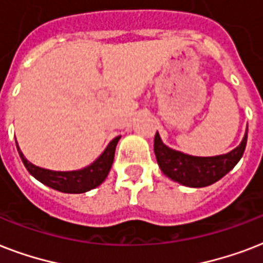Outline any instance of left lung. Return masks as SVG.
<instances>
[{
  "mask_svg": "<svg viewBox=\"0 0 263 263\" xmlns=\"http://www.w3.org/2000/svg\"><path fill=\"white\" fill-rule=\"evenodd\" d=\"M247 144V132L232 152L216 157H194L176 152L162 143L158 132L154 138V153L161 171L173 181L187 187H206L216 183L240 161Z\"/></svg>",
  "mask_w": 263,
  "mask_h": 263,
  "instance_id": "obj_1",
  "label": "left lung"
}]
</instances>
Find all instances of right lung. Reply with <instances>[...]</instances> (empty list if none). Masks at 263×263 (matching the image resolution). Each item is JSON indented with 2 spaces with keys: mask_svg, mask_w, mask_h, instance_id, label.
I'll use <instances>...</instances> for the list:
<instances>
[{
  "mask_svg": "<svg viewBox=\"0 0 263 263\" xmlns=\"http://www.w3.org/2000/svg\"><path fill=\"white\" fill-rule=\"evenodd\" d=\"M119 140L120 136L111 140L110 143L107 144V147L105 148V152L92 164L83 169L71 171V172H55V171H49V169L35 166L23 156V153L20 152L17 146V142H16V146H17L18 156L22 158L26 169L30 172V175L34 176L35 179L39 180L41 183L60 192L82 194V192H87L92 188L98 187L99 184H102L103 180L106 179L107 173L111 168V164H113V160H115L116 146H117Z\"/></svg>",
  "mask_w": 263,
  "mask_h": 263,
  "instance_id": "right-lung-1",
  "label": "right lung"
}]
</instances>
